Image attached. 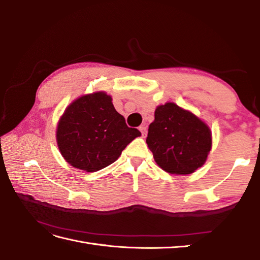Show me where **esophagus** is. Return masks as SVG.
<instances>
[{"label":"esophagus","mask_w":260,"mask_h":260,"mask_svg":"<svg viewBox=\"0 0 260 260\" xmlns=\"http://www.w3.org/2000/svg\"><path fill=\"white\" fill-rule=\"evenodd\" d=\"M139 129H140L141 132H142L143 136L146 135V125H145V124H141L140 127H139Z\"/></svg>","instance_id":"34e87169"}]
</instances>
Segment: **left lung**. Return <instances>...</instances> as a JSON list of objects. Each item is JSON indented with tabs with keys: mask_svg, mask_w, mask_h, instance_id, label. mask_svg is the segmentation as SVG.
<instances>
[{
	"mask_svg": "<svg viewBox=\"0 0 260 260\" xmlns=\"http://www.w3.org/2000/svg\"><path fill=\"white\" fill-rule=\"evenodd\" d=\"M146 143L162 170L188 175L206 161L211 148V132L194 114L175 103H166L156 108Z\"/></svg>",
	"mask_w": 260,
	"mask_h": 260,
	"instance_id": "obj_1",
	"label": "left lung"
}]
</instances>
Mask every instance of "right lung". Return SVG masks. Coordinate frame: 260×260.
I'll return each instance as SVG.
<instances>
[{
  "label": "right lung",
  "mask_w": 260,
  "mask_h": 260,
  "mask_svg": "<svg viewBox=\"0 0 260 260\" xmlns=\"http://www.w3.org/2000/svg\"><path fill=\"white\" fill-rule=\"evenodd\" d=\"M141 136L129 128L112 98L104 92L81 96L61 116L56 131L62 157L73 167L88 172L113 164L131 141Z\"/></svg>",
  "instance_id": "add662e5"
}]
</instances>
